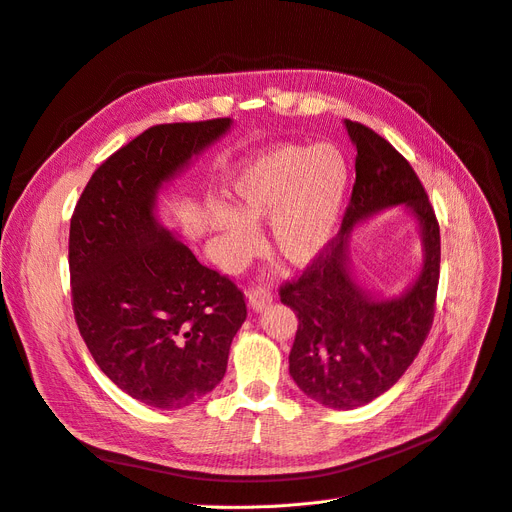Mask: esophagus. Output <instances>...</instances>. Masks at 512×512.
<instances>
[{
    "instance_id": "34e87169",
    "label": "esophagus",
    "mask_w": 512,
    "mask_h": 512,
    "mask_svg": "<svg viewBox=\"0 0 512 512\" xmlns=\"http://www.w3.org/2000/svg\"><path fill=\"white\" fill-rule=\"evenodd\" d=\"M249 306L253 311H263L267 304H271V300H274V294H271V290L267 286H253L249 292Z\"/></svg>"
}]
</instances>
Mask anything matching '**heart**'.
<instances>
[{"label":"heart","mask_w":512,"mask_h":512,"mask_svg":"<svg viewBox=\"0 0 512 512\" xmlns=\"http://www.w3.org/2000/svg\"><path fill=\"white\" fill-rule=\"evenodd\" d=\"M350 164L333 144L269 148L236 170L228 187L230 210L216 206L210 224L222 234L232 261L259 247L253 224L269 220L274 253L292 265L315 261L342 218Z\"/></svg>","instance_id":"1"}]
</instances>
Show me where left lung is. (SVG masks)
Instances as JSON below:
<instances>
[{"mask_svg": "<svg viewBox=\"0 0 512 512\" xmlns=\"http://www.w3.org/2000/svg\"><path fill=\"white\" fill-rule=\"evenodd\" d=\"M346 129L358 154L342 228L300 278L280 286V300L298 317L292 379L333 410H354L403 377L430 333L440 278V228L416 170L377 131L350 119ZM399 202L421 222L425 267L403 297L374 301L349 278L347 238L358 221Z\"/></svg>", "mask_w": 512, "mask_h": 512, "instance_id": "8db88e82", "label": "left lung"}]
</instances>
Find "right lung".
<instances>
[{"instance_id": "1", "label": "right lung", "mask_w": 512, "mask_h": 512, "mask_svg": "<svg viewBox=\"0 0 512 512\" xmlns=\"http://www.w3.org/2000/svg\"><path fill=\"white\" fill-rule=\"evenodd\" d=\"M230 119L164 123L102 162L70 224L72 306L94 362L127 395L181 410L210 393L247 319L243 290L154 218L164 181Z\"/></svg>"}]
</instances>
